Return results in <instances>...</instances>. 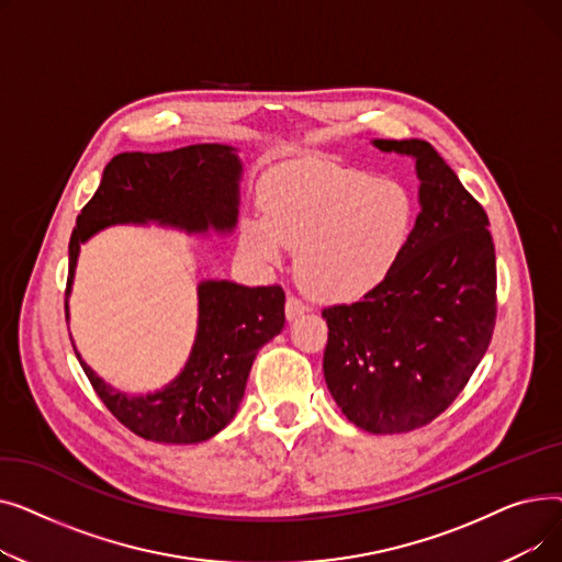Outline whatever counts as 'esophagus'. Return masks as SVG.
Instances as JSON below:
<instances>
[{
    "label": "esophagus",
    "mask_w": 562,
    "mask_h": 562,
    "mask_svg": "<svg viewBox=\"0 0 562 562\" xmlns=\"http://www.w3.org/2000/svg\"><path fill=\"white\" fill-rule=\"evenodd\" d=\"M307 312V305L296 299V296H286V303H284V314L289 321H296L299 316H303Z\"/></svg>",
    "instance_id": "esophagus-1"
}]
</instances>
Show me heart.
I'll use <instances>...</instances> for the list:
<instances>
[{"label":"heart","instance_id":"b5f03b06","mask_svg":"<svg viewBox=\"0 0 562 562\" xmlns=\"http://www.w3.org/2000/svg\"><path fill=\"white\" fill-rule=\"evenodd\" d=\"M263 218L241 225V246L278 263L299 250V280L314 296L356 301L396 269L412 236L417 202L390 177L333 161H296L273 170L259 191Z\"/></svg>","mask_w":562,"mask_h":562}]
</instances>
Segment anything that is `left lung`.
I'll use <instances>...</instances> for the list:
<instances>
[{"instance_id":"obj_1","label":"left lung","mask_w":562,"mask_h":562,"mask_svg":"<svg viewBox=\"0 0 562 562\" xmlns=\"http://www.w3.org/2000/svg\"><path fill=\"white\" fill-rule=\"evenodd\" d=\"M417 161L419 204L390 278L323 310L326 385L348 422L375 435L428 426L464 390L492 341L496 257L483 206L426 140H385Z\"/></svg>"}]
</instances>
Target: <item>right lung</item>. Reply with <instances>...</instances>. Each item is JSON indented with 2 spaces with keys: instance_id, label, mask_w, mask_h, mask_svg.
<instances>
[{
  "instance_id": "1",
  "label": "right lung",
  "mask_w": 562,
  "mask_h": 562,
  "mask_svg": "<svg viewBox=\"0 0 562 562\" xmlns=\"http://www.w3.org/2000/svg\"><path fill=\"white\" fill-rule=\"evenodd\" d=\"M241 161L221 143H198L170 153L115 155L95 195L77 216L70 236L68 293L79 246L109 225L159 223L187 234L232 232L239 216ZM284 328L282 286H241L227 280L198 284V333L191 356L170 385L127 396L77 360L100 401L134 435L161 445H198L236 415L257 350Z\"/></svg>"
}]
</instances>
